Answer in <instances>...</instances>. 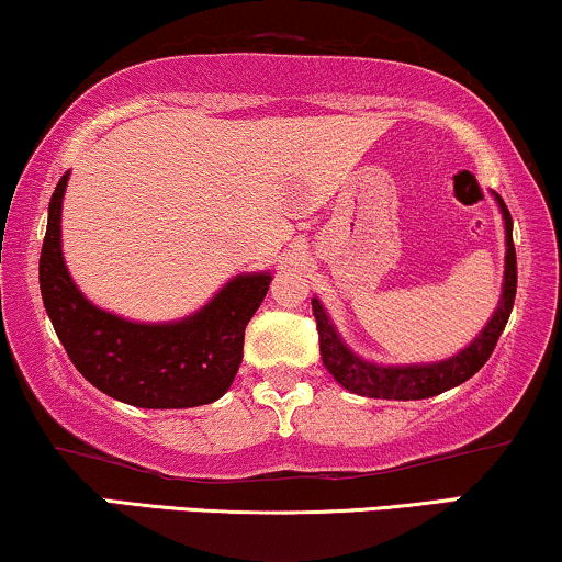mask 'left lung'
<instances>
[{
	"label": "left lung",
	"instance_id": "obj_1",
	"mask_svg": "<svg viewBox=\"0 0 562 562\" xmlns=\"http://www.w3.org/2000/svg\"><path fill=\"white\" fill-rule=\"evenodd\" d=\"M495 203L503 213L505 226V270H503V289L497 300L495 313L480 330V336L472 344L463 346L453 357L440 359V362H422V364H378L370 359L359 357L349 349L341 334L330 321L328 310L323 302L313 296V315L317 321V334H321V357L325 370L334 375L338 385L346 391L367 398H393V401H419L446 393L450 387L467 383L474 372L482 370L493 355L497 338H501L505 323H508L510 310L516 300V247H514V221H510L508 207L503 198L495 195Z\"/></svg>",
	"mask_w": 562,
	"mask_h": 562
}]
</instances>
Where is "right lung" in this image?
<instances>
[{"instance_id":"right-lung-1","label":"right lung","mask_w":562,"mask_h":562,"mask_svg":"<svg viewBox=\"0 0 562 562\" xmlns=\"http://www.w3.org/2000/svg\"><path fill=\"white\" fill-rule=\"evenodd\" d=\"M69 171L48 203L38 260L41 300L67 357L90 385L137 408H192L218 401L241 364L245 328L273 276L239 273L179 321L137 323L95 307L61 255V200Z\"/></svg>"}]
</instances>
